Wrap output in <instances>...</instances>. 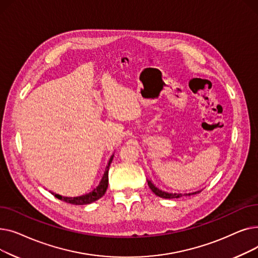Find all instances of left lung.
Segmentation results:
<instances>
[{
  "mask_svg": "<svg viewBox=\"0 0 258 258\" xmlns=\"http://www.w3.org/2000/svg\"><path fill=\"white\" fill-rule=\"evenodd\" d=\"M147 183L150 188L152 189V191L160 197V198H163V199H178V198H182V197H187V196H194L197 194H200L202 190H197L194 192H188V194H181V192H169V191H165L163 189H160L158 186H156L152 180H148L147 179Z\"/></svg>",
  "mask_w": 258,
  "mask_h": 258,
  "instance_id": "obj_1",
  "label": "left lung"
}]
</instances>
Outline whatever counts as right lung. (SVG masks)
<instances>
[{"label": "right lung", "instance_id": "obj_1", "mask_svg": "<svg viewBox=\"0 0 258 258\" xmlns=\"http://www.w3.org/2000/svg\"><path fill=\"white\" fill-rule=\"evenodd\" d=\"M114 158V154L111 156L110 160H108V163L105 167V171L103 173V177L99 183V185L94 188L92 191H90L89 194H85L83 196H78V197H66V196H61L58 195L56 192L50 191L54 197L57 198L60 201H63L66 203H69V204H73V205H87V204H91V203L99 200L106 191L107 189V185H108V169H110V165L112 163Z\"/></svg>", "mask_w": 258, "mask_h": 258}]
</instances>
